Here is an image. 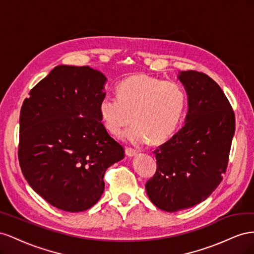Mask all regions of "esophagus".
<instances>
[{"label": "esophagus", "mask_w": 254, "mask_h": 254, "mask_svg": "<svg viewBox=\"0 0 254 254\" xmlns=\"http://www.w3.org/2000/svg\"><path fill=\"white\" fill-rule=\"evenodd\" d=\"M126 154L127 155V156H134V155H136V151L134 150V149H132V148H126Z\"/></svg>", "instance_id": "esophagus-1"}]
</instances>
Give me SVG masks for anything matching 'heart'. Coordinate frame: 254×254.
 I'll return each mask as SVG.
<instances>
[{
  "label": "heart",
  "instance_id": "b5f03b06",
  "mask_svg": "<svg viewBox=\"0 0 254 254\" xmlns=\"http://www.w3.org/2000/svg\"><path fill=\"white\" fill-rule=\"evenodd\" d=\"M117 98L105 96L99 114L106 129L118 134L133 121L122 137L135 144L159 143L175 133L186 108V92L179 83L147 74H134L121 81Z\"/></svg>",
  "mask_w": 254,
  "mask_h": 254
}]
</instances>
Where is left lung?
Returning a JSON list of instances; mask_svg holds the SVG:
<instances>
[{
	"mask_svg": "<svg viewBox=\"0 0 254 254\" xmlns=\"http://www.w3.org/2000/svg\"><path fill=\"white\" fill-rule=\"evenodd\" d=\"M188 95L185 125L154 150L156 171L146 183L152 203L178 212L204 201L226 173L235 115L228 98L203 72H181Z\"/></svg>",
	"mask_w": 254,
	"mask_h": 254,
	"instance_id": "8db88e82",
	"label": "left lung"
}]
</instances>
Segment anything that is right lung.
<instances>
[{"mask_svg":"<svg viewBox=\"0 0 254 254\" xmlns=\"http://www.w3.org/2000/svg\"><path fill=\"white\" fill-rule=\"evenodd\" d=\"M105 81L88 66H57L21 107V170L36 192L63 211L95 205L104 191L106 169L125 157L99 114Z\"/></svg>","mask_w":254,"mask_h":254,"instance_id":"right-lung-1","label":"right lung"}]
</instances>
